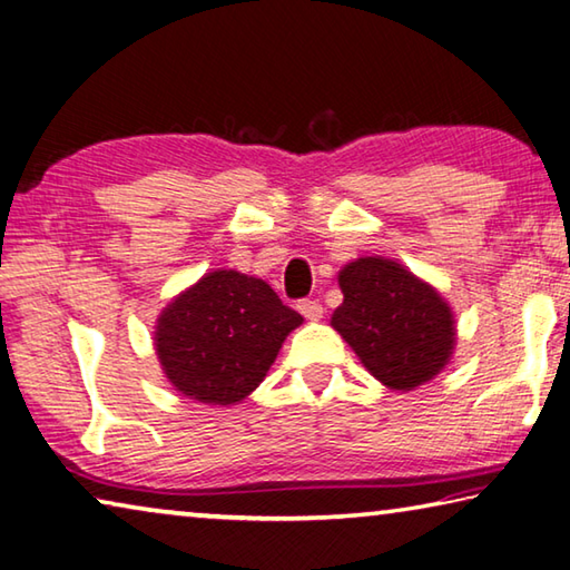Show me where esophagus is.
I'll use <instances>...</instances> for the list:
<instances>
[{
    "instance_id": "1",
    "label": "esophagus",
    "mask_w": 570,
    "mask_h": 570,
    "mask_svg": "<svg viewBox=\"0 0 570 570\" xmlns=\"http://www.w3.org/2000/svg\"><path fill=\"white\" fill-rule=\"evenodd\" d=\"M298 312H302L306 320H312V322H316V320H322V314H324V306L316 302V298H302V302H298Z\"/></svg>"
}]
</instances>
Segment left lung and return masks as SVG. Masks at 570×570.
I'll list each match as a JSON object with an SVG mask.
<instances>
[{
    "label": "left lung",
    "instance_id": "1",
    "mask_svg": "<svg viewBox=\"0 0 570 570\" xmlns=\"http://www.w3.org/2000/svg\"><path fill=\"white\" fill-rule=\"evenodd\" d=\"M342 306L332 326L362 364L392 390H414L440 374L455 346V322L435 288L390 258L342 268Z\"/></svg>",
    "mask_w": 570,
    "mask_h": 570
}]
</instances>
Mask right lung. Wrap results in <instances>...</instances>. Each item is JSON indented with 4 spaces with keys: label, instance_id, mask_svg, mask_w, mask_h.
Listing matches in <instances>:
<instances>
[{
    "label": "right lung",
    "instance_id": "1",
    "mask_svg": "<svg viewBox=\"0 0 570 570\" xmlns=\"http://www.w3.org/2000/svg\"><path fill=\"white\" fill-rule=\"evenodd\" d=\"M302 322L262 278L210 272L160 314L158 360L186 397L234 404L262 384L286 334Z\"/></svg>",
    "mask_w": 570,
    "mask_h": 570
}]
</instances>
